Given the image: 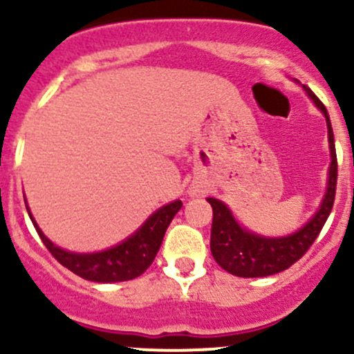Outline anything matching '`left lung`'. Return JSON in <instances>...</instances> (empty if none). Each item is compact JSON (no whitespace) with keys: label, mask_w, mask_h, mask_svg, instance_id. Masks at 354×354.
I'll return each instance as SVG.
<instances>
[{"label":"left lung","mask_w":354,"mask_h":354,"mask_svg":"<svg viewBox=\"0 0 354 354\" xmlns=\"http://www.w3.org/2000/svg\"><path fill=\"white\" fill-rule=\"evenodd\" d=\"M305 91L317 108L324 113L329 128V147H330V169L329 187L326 198L317 210L315 216L306 223L299 231L291 236L284 238H262L245 231L234 221L231 210L217 198H207L212 207V230H210V252L214 260L223 267L226 272L238 277H266L272 274L283 272L295 262H298L317 236L322 231L327 217H329L335 198V185H337V156H335L334 133L326 106L319 97L305 85Z\"/></svg>","instance_id":"8db88e82"}]
</instances>
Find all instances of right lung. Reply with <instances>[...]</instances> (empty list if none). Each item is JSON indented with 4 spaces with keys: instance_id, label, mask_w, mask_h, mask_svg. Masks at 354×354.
Listing matches in <instances>:
<instances>
[{
    "instance_id": "add662e5",
    "label": "right lung",
    "mask_w": 354,
    "mask_h": 354,
    "mask_svg": "<svg viewBox=\"0 0 354 354\" xmlns=\"http://www.w3.org/2000/svg\"><path fill=\"white\" fill-rule=\"evenodd\" d=\"M181 205H183L181 200H174L160 207L133 236L114 248L99 253H71L58 248L42 234L32 216L30 219L49 253L68 270L94 283H120V281L135 279L154 262L164 233Z\"/></svg>"
}]
</instances>
